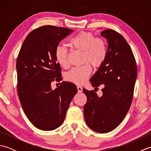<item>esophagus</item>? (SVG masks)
<instances>
[{"label": "esophagus", "mask_w": 151, "mask_h": 151, "mask_svg": "<svg viewBox=\"0 0 151 151\" xmlns=\"http://www.w3.org/2000/svg\"><path fill=\"white\" fill-rule=\"evenodd\" d=\"M77 89H78V92H79V93L82 92V88L81 87V86H77Z\"/></svg>", "instance_id": "esophagus-1"}]
</instances>
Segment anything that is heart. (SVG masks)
<instances>
[{
	"instance_id": "heart-1",
	"label": "heart",
	"mask_w": 151,
	"mask_h": 151,
	"mask_svg": "<svg viewBox=\"0 0 151 151\" xmlns=\"http://www.w3.org/2000/svg\"><path fill=\"white\" fill-rule=\"evenodd\" d=\"M74 49L83 52L82 63L84 65L74 67L65 75L67 81L74 84L81 85L87 81L91 73L92 65L99 68L107 56V45L102 37H96L91 32H81L73 37L69 41ZM69 52L65 47L58 45L54 50V58L56 62L62 67L68 65Z\"/></svg>"
}]
</instances>
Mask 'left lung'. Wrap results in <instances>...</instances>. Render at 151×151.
<instances>
[{
    "label": "left lung",
    "mask_w": 151,
    "mask_h": 151,
    "mask_svg": "<svg viewBox=\"0 0 151 151\" xmlns=\"http://www.w3.org/2000/svg\"><path fill=\"white\" fill-rule=\"evenodd\" d=\"M108 41L107 56L103 64L92 76L93 88L101 85L102 95L83 89L87 97L84 106L88 126L99 133H107L120 124L132 104L137 69L130 45L116 31L101 32Z\"/></svg>",
    "instance_id": "left-lung-1"
}]
</instances>
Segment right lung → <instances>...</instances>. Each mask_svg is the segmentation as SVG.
I'll return each instance as SVG.
<instances>
[{
	"mask_svg": "<svg viewBox=\"0 0 151 151\" xmlns=\"http://www.w3.org/2000/svg\"><path fill=\"white\" fill-rule=\"evenodd\" d=\"M67 28L47 25L28 34L18 54L17 93L25 115L34 126L52 130L62 125L70 102L77 93L71 82H62L53 89L51 83L62 81L60 65L54 58L60 42L72 33Z\"/></svg>",
	"mask_w": 151,
	"mask_h": 151,
	"instance_id": "obj_1",
	"label": "right lung"
}]
</instances>
